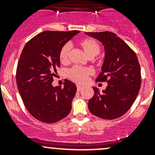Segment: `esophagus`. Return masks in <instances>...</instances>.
I'll return each mask as SVG.
<instances>
[{"mask_svg": "<svg viewBox=\"0 0 155 155\" xmlns=\"http://www.w3.org/2000/svg\"><path fill=\"white\" fill-rule=\"evenodd\" d=\"M76 87H77L78 91H80L81 89H82L83 87H82V85H76Z\"/></svg>", "mask_w": 155, "mask_h": 155, "instance_id": "esophagus-1", "label": "esophagus"}]
</instances>
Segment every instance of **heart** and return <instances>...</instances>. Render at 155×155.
I'll list each match as a JSON object with an SVG mask.
<instances>
[{"label":"heart","mask_w":155,"mask_h":155,"mask_svg":"<svg viewBox=\"0 0 155 155\" xmlns=\"http://www.w3.org/2000/svg\"><path fill=\"white\" fill-rule=\"evenodd\" d=\"M79 44L90 58L97 56L101 51V46L94 39L85 38L81 40ZM70 49H71V46L69 43L64 45L59 53V59H60L61 63L64 64L68 63ZM91 73L92 70L90 68L74 67L68 71V76L70 79L77 83H84L87 81V76Z\"/></svg>","instance_id":"b5f03b06"}]
</instances>
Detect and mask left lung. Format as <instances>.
Wrapping results in <instances>:
<instances>
[{"mask_svg": "<svg viewBox=\"0 0 155 155\" xmlns=\"http://www.w3.org/2000/svg\"><path fill=\"white\" fill-rule=\"evenodd\" d=\"M104 46L105 57L97 80L107 81L105 90L93 87L94 94L88 101L93 115L104 119H115L125 114L135 101L140 85L141 71L136 53L112 32H85Z\"/></svg>", "mask_w": 155, "mask_h": 155, "instance_id": "8db88e82", "label": "left lung"}]
</instances>
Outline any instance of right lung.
<instances>
[{
    "label": "right lung",
    "mask_w": 155,
    "mask_h": 155,
    "mask_svg": "<svg viewBox=\"0 0 155 155\" xmlns=\"http://www.w3.org/2000/svg\"><path fill=\"white\" fill-rule=\"evenodd\" d=\"M79 33L43 31L29 40L21 51L16 70L17 86L26 109L42 122H57L71 110L76 85L66 79L61 88L51 82L61 64V49Z\"/></svg>",
    "instance_id": "right-lung-1"
}]
</instances>
